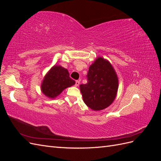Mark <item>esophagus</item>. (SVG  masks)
Instances as JSON below:
<instances>
[{
  "mask_svg": "<svg viewBox=\"0 0 161 161\" xmlns=\"http://www.w3.org/2000/svg\"><path fill=\"white\" fill-rule=\"evenodd\" d=\"M79 85H80V81L79 80H76L75 81V86H79Z\"/></svg>",
  "mask_w": 161,
  "mask_h": 161,
  "instance_id": "obj_1",
  "label": "esophagus"
}]
</instances>
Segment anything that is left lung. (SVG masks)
<instances>
[{
  "mask_svg": "<svg viewBox=\"0 0 161 161\" xmlns=\"http://www.w3.org/2000/svg\"><path fill=\"white\" fill-rule=\"evenodd\" d=\"M87 83L80 85L85 103L94 111L104 109L115 98L118 79L110 63L103 58H97L87 73Z\"/></svg>",
  "mask_w": 161,
  "mask_h": 161,
  "instance_id": "1",
  "label": "left lung"
}]
</instances>
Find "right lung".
<instances>
[{"label": "right lung", "mask_w": 161, "mask_h": 161, "mask_svg": "<svg viewBox=\"0 0 161 161\" xmlns=\"http://www.w3.org/2000/svg\"><path fill=\"white\" fill-rule=\"evenodd\" d=\"M75 84L69 71L60 66H53L46 75L42 84V91L50 98H55L67 87Z\"/></svg>", "instance_id": "right-lung-1"}]
</instances>
